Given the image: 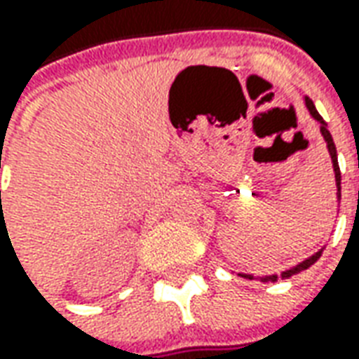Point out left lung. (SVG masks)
<instances>
[{
	"instance_id": "obj_1",
	"label": "left lung",
	"mask_w": 359,
	"mask_h": 359,
	"mask_svg": "<svg viewBox=\"0 0 359 359\" xmlns=\"http://www.w3.org/2000/svg\"><path fill=\"white\" fill-rule=\"evenodd\" d=\"M305 104H307V109H309L311 116L317 120L320 124V134H323V137H325V142H327V147H328V154H330V159H332V167H334V179H337V196L338 200H340V167H338V157H337V145H334V142H332V136H330V132H328L327 128V122L323 120V116H320L319 112H317V109H315V104H313V101H311L309 97H305ZM320 255H323V249L319 250V252H315L313 257H309L307 260H303V262H299L297 266L290 268V270H285V272H282V280H285V278H292L293 274H299L302 270H307V268L311 266V264H315L317 260L320 258ZM243 276V278H249V280H255L250 274H239ZM262 282H276L278 280V276H264V278H260Z\"/></svg>"
}]
</instances>
